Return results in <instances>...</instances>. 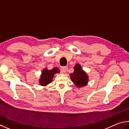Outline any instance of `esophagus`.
I'll use <instances>...</instances> for the list:
<instances>
[{
	"label": "esophagus",
	"instance_id": "esophagus-1",
	"mask_svg": "<svg viewBox=\"0 0 129 129\" xmlns=\"http://www.w3.org/2000/svg\"><path fill=\"white\" fill-rule=\"evenodd\" d=\"M67 70V67L63 66L61 67V71H62V73H66Z\"/></svg>",
	"mask_w": 129,
	"mask_h": 129
}]
</instances>
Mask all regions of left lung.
Wrapping results in <instances>:
<instances>
[{
    "instance_id": "1",
    "label": "left lung",
    "mask_w": 129,
    "mask_h": 129,
    "mask_svg": "<svg viewBox=\"0 0 129 129\" xmlns=\"http://www.w3.org/2000/svg\"><path fill=\"white\" fill-rule=\"evenodd\" d=\"M73 73L70 74L71 81L78 88L83 87L88 83V76L83 70L80 64H76L74 67Z\"/></svg>"
}]
</instances>
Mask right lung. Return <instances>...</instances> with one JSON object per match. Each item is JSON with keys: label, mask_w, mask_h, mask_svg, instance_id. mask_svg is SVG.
I'll use <instances>...</instances> for the list:
<instances>
[{"label": "right lung", "mask_w": 129, "mask_h": 129, "mask_svg": "<svg viewBox=\"0 0 129 129\" xmlns=\"http://www.w3.org/2000/svg\"><path fill=\"white\" fill-rule=\"evenodd\" d=\"M60 70L57 67H54L51 70H48L45 68L42 70L40 78L39 79V84L41 86H46L52 82V80L55 74L59 73Z\"/></svg>", "instance_id": "1"}]
</instances>
